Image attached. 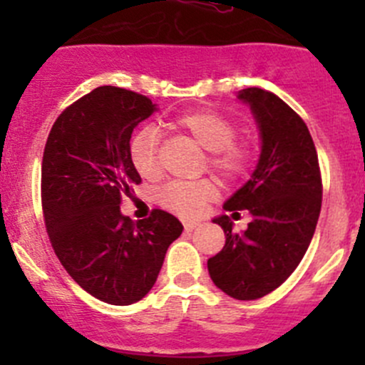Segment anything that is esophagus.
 <instances>
[{"mask_svg":"<svg viewBox=\"0 0 365 365\" xmlns=\"http://www.w3.org/2000/svg\"><path fill=\"white\" fill-rule=\"evenodd\" d=\"M197 226H200V222H197V220H183V227H185V231L196 230Z\"/></svg>","mask_w":365,"mask_h":365,"instance_id":"esophagus-1","label":"esophagus"}]
</instances>
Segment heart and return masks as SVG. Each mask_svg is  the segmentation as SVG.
I'll use <instances>...</instances> for the list:
<instances>
[{"label":"heart","mask_w":365,"mask_h":365,"mask_svg":"<svg viewBox=\"0 0 365 365\" xmlns=\"http://www.w3.org/2000/svg\"><path fill=\"white\" fill-rule=\"evenodd\" d=\"M180 130L192 135L208 150V165L224 182H238L252 165V150L237 139V127L215 111H194L175 120ZM130 160L143 178H157L160 173V143L155 128H141L130 141ZM215 196L212 180L165 183L157 192L160 206L182 217H197L206 201Z\"/></svg>","instance_id":"b5f03b06"}]
</instances>
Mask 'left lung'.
I'll return each mask as SVG.
<instances>
[{
    "instance_id": "obj_1",
    "label": "left lung",
    "mask_w": 365,
    "mask_h": 365,
    "mask_svg": "<svg viewBox=\"0 0 365 365\" xmlns=\"http://www.w3.org/2000/svg\"><path fill=\"white\" fill-rule=\"evenodd\" d=\"M238 98L251 106L261 132V155L251 180L224 205L249 210L252 220L235 233L227 215L217 217L226 235L222 251L208 259L213 284L237 300L274 292L295 272L307 251L322 210V171L305 121L277 95L245 88Z\"/></svg>"
}]
</instances>
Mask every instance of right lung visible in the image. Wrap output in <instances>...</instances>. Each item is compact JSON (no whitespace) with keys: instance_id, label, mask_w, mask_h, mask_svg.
Listing matches in <instances>:
<instances>
[{"instance_id":"right-lung-1","label":"right lung","mask_w":365,"mask_h":365,"mask_svg":"<svg viewBox=\"0 0 365 365\" xmlns=\"http://www.w3.org/2000/svg\"><path fill=\"white\" fill-rule=\"evenodd\" d=\"M148 97L95 88L54 121L42 159V210L58 259L90 295L113 305L139 302L155 284L183 226L164 210L139 222L121 215L141 176L130 160L132 130L152 116Z\"/></svg>"}]
</instances>
